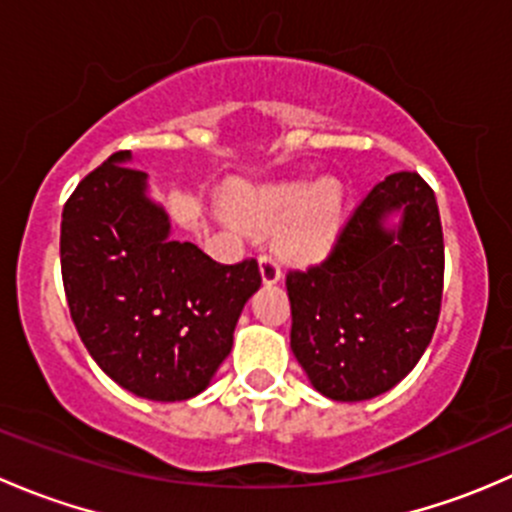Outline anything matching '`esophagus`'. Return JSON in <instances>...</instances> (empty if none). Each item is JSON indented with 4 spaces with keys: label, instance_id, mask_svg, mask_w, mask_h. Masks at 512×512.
Returning <instances> with one entry per match:
<instances>
[{
    "label": "esophagus",
    "instance_id": "obj_1",
    "mask_svg": "<svg viewBox=\"0 0 512 512\" xmlns=\"http://www.w3.org/2000/svg\"><path fill=\"white\" fill-rule=\"evenodd\" d=\"M260 272H262V282L265 285H275V282H280L282 277V270H280V262L275 260L272 255H260Z\"/></svg>",
    "mask_w": 512,
    "mask_h": 512
}]
</instances>
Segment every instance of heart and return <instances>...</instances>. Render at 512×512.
Returning <instances> with one entry per match:
<instances>
[{
  "label": "heart",
  "mask_w": 512,
  "mask_h": 512,
  "mask_svg": "<svg viewBox=\"0 0 512 512\" xmlns=\"http://www.w3.org/2000/svg\"><path fill=\"white\" fill-rule=\"evenodd\" d=\"M230 210L242 225L267 230L285 220L277 245L299 262L319 260L334 245L342 227L344 195L334 180L307 188L304 183L242 188L232 193Z\"/></svg>",
  "instance_id": "b5f03b06"
}]
</instances>
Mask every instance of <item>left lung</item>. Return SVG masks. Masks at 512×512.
Returning a JSON list of instances; mask_svg holds the SVG:
<instances>
[{
  "label": "left lung",
  "mask_w": 512,
  "mask_h": 512,
  "mask_svg": "<svg viewBox=\"0 0 512 512\" xmlns=\"http://www.w3.org/2000/svg\"><path fill=\"white\" fill-rule=\"evenodd\" d=\"M401 209L399 231L383 218ZM436 195L416 170L386 175L352 210L319 265L287 272L289 344L319 394L366 401L399 384L426 352L443 297Z\"/></svg>",
  "instance_id": "8db88e82"
}]
</instances>
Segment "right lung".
Returning a JSON list of instances; mask_svg holds the SVG:
<instances>
[{"instance_id": "obj_1", "label": "right lung", "mask_w": 512, "mask_h": 512, "mask_svg": "<svg viewBox=\"0 0 512 512\" xmlns=\"http://www.w3.org/2000/svg\"><path fill=\"white\" fill-rule=\"evenodd\" d=\"M113 153L69 195L61 215V280L81 342L123 389L151 401L200 394L232 349L255 257L223 265L170 235L146 198V173Z\"/></svg>"}]
</instances>
